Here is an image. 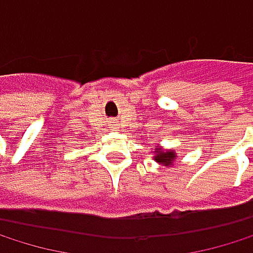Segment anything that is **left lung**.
<instances>
[{
    "label": "left lung",
    "instance_id": "1",
    "mask_svg": "<svg viewBox=\"0 0 253 253\" xmlns=\"http://www.w3.org/2000/svg\"><path fill=\"white\" fill-rule=\"evenodd\" d=\"M153 159L154 162H157L159 165H164L167 168H171L174 167V162L175 159L178 157L177 153L174 150H165V148H162L160 145H156L154 147V151H153Z\"/></svg>",
    "mask_w": 253,
    "mask_h": 253
}]
</instances>
